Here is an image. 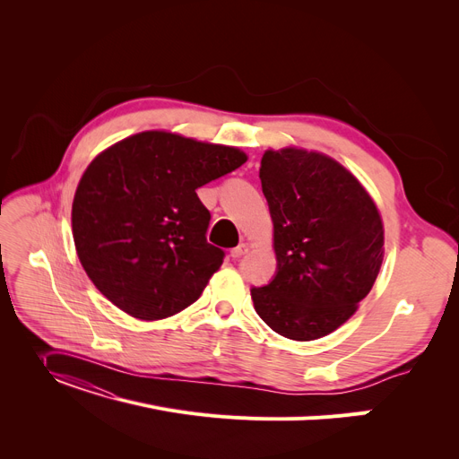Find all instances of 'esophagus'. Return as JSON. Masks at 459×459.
I'll use <instances>...</instances> for the list:
<instances>
[{"instance_id": "34e87169", "label": "esophagus", "mask_w": 459, "mask_h": 459, "mask_svg": "<svg viewBox=\"0 0 459 459\" xmlns=\"http://www.w3.org/2000/svg\"><path fill=\"white\" fill-rule=\"evenodd\" d=\"M247 251H249V244L244 242V244H239L238 247H234V249L230 251V256H232V258H239V256H244Z\"/></svg>"}]
</instances>
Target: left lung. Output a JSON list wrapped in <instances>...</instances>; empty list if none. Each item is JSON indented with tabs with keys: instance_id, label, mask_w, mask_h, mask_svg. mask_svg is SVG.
I'll return each mask as SVG.
<instances>
[{
	"instance_id": "1",
	"label": "left lung",
	"mask_w": 459,
	"mask_h": 459,
	"mask_svg": "<svg viewBox=\"0 0 459 459\" xmlns=\"http://www.w3.org/2000/svg\"><path fill=\"white\" fill-rule=\"evenodd\" d=\"M260 180L277 275L251 290L255 310L286 339H322L372 290L385 255L381 213L357 177L324 152L268 149Z\"/></svg>"
}]
</instances>
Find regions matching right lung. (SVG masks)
Here are the masks:
<instances>
[{
	"mask_svg": "<svg viewBox=\"0 0 459 459\" xmlns=\"http://www.w3.org/2000/svg\"><path fill=\"white\" fill-rule=\"evenodd\" d=\"M246 161L236 147L165 130L102 151L72 201V236L92 284L144 322L195 303L225 256L206 242L210 212L197 189Z\"/></svg>",
	"mask_w": 459,
	"mask_h": 459,
	"instance_id": "obj_1",
	"label": "right lung"
}]
</instances>
